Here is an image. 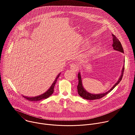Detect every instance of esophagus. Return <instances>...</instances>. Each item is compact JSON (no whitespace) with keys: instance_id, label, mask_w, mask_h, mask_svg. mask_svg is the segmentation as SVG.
I'll use <instances>...</instances> for the list:
<instances>
[{"instance_id":"esophagus-1","label":"esophagus","mask_w":135,"mask_h":135,"mask_svg":"<svg viewBox=\"0 0 135 135\" xmlns=\"http://www.w3.org/2000/svg\"><path fill=\"white\" fill-rule=\"evenodd\" d=\"M70 69L74 71V72H76L78 71L79 69V67L78 64H74L73 63L71 65H70Z\"/></svg>"}]
</instances>
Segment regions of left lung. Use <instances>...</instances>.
Segmentation results:
<instances>
[{
  "label": "left lung",
  "instance_id": "obj_1",
  "mask_svg": "<svg viewBox=\"0 0 135 135\" xmlns=\"http://www.w3.org/2000/svg\"><path fill=\"white\" fill-rule=\"evenodd\" d=\"M112 36H113V44L112 46L113 47L114 50L118 51H119V52H122V53H124L123 47H122V45H121L120 42L119 41V40L116 37V36L114 35L113 34H112ZM124 70V66H123L122 70V73H121V75L120 77L119 80L117 81V82L116 83H115L113 85V86L109 91H108L107 92H106L105 93L97 94L90 93L88 92V91H86L84 89V88L82 85L81 76L80 73H79V74H78L79 84H78V91L79 94L83 98L87 99V100H95V99H100V98H103V97H104L105 95H106L109 92H110L115 86H116L120 83V82L121 81V80L122 79Z\"/></svg>",
  "mask_w": 135,
  "mask_h": 135
}]
</instances>
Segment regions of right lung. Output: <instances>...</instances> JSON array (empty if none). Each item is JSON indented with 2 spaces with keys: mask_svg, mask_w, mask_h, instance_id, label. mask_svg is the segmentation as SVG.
Masks as SVG:
<instances>
[{
  "mask_svg": "<svg viewBox=\"0 0 135 135\" xmlns=\"http://www.w3.org/2000/svg\"><path fill=\"white\" fill-rule=\"evenodd\" d=\"M61 73H59V75L56 76V78L55 80V81H54V82L53 83V84H52V85L51 86V87L50 88V89L45 93H44L43 94L40 95L38 96H36V97H26V96L23 95V97L26 98V99L29 100V101H31V102H37V101H40L42 99H46L47 98H49L50 96H51V95L52 94V93L54 92V87L55 85V84L56 82L57 79H58V78L59 77Z\"/></svg>",
  "mask_w": 135,
  "mask_h": 135,
  "instance_id": "add662e5",
  "label": "right lung"
}]
</instances>
